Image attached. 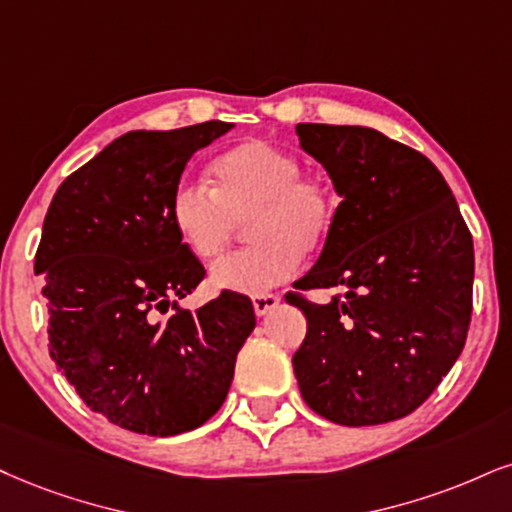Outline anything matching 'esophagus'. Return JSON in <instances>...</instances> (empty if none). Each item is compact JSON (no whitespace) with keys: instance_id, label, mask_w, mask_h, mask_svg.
Wrapping results in <instances>:
<instances>
[{"instance_id":"esophagus-1","label":"esophagus","mask_w":512,"mask_h":512,"mask_svg":"<svg viewBox=\"0 0 512 512\" xmlns=\"http://www.w3.org/2000/svg\"><path fill=\"white\" fill-rule=\"evenodd\" d=\"M251 304H254V311H256L258 318H263V315L275 311L277 304H280V296H277V294H261V296H254V299H251Z\"/></svg>"}]
</instances>
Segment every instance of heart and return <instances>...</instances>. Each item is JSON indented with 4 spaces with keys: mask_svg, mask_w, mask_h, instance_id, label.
<instances>
[{
    "mask_svg": "<svg viewBox=\"0 0 512 512\" xmlns=\"http://www.w3.org/2000/svg\"><path fill=\"white\" fill-rule=\"evenodd\" d=\"M213 187L180 180L168 201V216L180 242L197 258L225 249L237 220H246L254 244L211 266L208 282L223 292L268 294L315 251L337 218L330 182L304 175V163L289 149L263 140L237 144L211 166Z\"/></svg>",
    "mask_w": 512,
    "mask_h": 512,
    "instance_id": "1",
    "label": "heart"
}]
</instances>
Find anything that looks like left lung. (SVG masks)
Here are the masks:
<instances>
[{
  "label": "left lung",
  "instance_id": "obj_1",
  "mask_svg": "<svg viewBox=\"0 0 512 512\" xmlns=\"http://www.w3.org/2000/svg\"><path fill=\"white\" fill-rule=\"evenodd\" d=\"M301 149L342 197L315 266L296 289H344L306 315L294 353L304 401L337 425L413 413L465 346L475 251L456 197L420 151L363 125H296Z\"/></svg>",
  "mask_w": 512,
  "mask_h": 512
}]
</instances>
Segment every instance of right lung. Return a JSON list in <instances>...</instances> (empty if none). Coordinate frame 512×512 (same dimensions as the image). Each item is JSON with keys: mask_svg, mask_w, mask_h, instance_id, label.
Returning <instances> with one entry per match:
<instances>
[{"mask_svg": "<svg viewBox=\"0 0 512 512\" xmlns=\"http://www.w3.org/2000/svg\"><path fill=\"white\" fill-rule=\"evenodd\" d=\"M232 128L125 132L61 182L44 216L35 275L49 353L80 399L123 430L173 437L204 425L256 327L242 294L197 311L178 304L204 266L170 225V194L187 161Z\"/></svg>", "mask_w": 512, "mask_h": 512, "instance_id": "1", "label": "right lung"}]
</instances>
